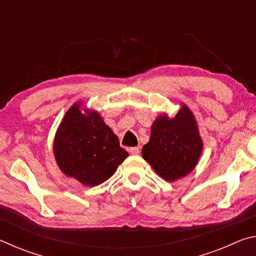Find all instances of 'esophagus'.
I'll return each mask as SVG.
<instances>
[{
    "label": "esophagus",
    "mask_w": 256,
    "mask_h": 256,
    "mask_svg": "<svg viewBox=\"0 0 256 256\" xmlns=\"http://www.w3.org/2000/svg\"><path fill=\"white\" fill-rule=\"evenodd\" d=\"M128 151H130V154H134V156H136V154H140V149H138V146H132V148H130Z\"/></svg>",
    "instance_id": "esophagus-1"
}]
</instances>
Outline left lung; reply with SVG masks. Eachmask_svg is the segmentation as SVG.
<instances>
[{
    "mask_svg": "<svg viewBox=\"0 0 256 256\" xmlns=\"http://www.w3.org/2000/svg\"><path fill=\"white\" fill-rule=\"evenodd\" d=\"M203 141L192 110L182 104L180 110L170 118L160 114L151 125L150 140L142 149V157L167 182L185 177L198 162Z\"/></svg>",
    "mask_w": 256,
    "mask_h": 256,
    "instance_id": "1",
    "label": "left lung"
}]
</instances>
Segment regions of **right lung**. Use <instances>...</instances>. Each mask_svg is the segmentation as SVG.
I'll return each instance as SVG.
<instances>
[{"label": "right lung", "instance_id": "1", "mask_svg": "<svg viewBox=\"0 0 256 256\" xmlns=\"http://www.w3.org/2000/svg\"><path fill=\"white\" fill-rule=\"evenodd\" d=\"M81 105V102L73 104L60 120L53 152L64 175L82 185L97 186L114 175L128 154L102 115Z\"/></svg>", "mask_w": 256, "mask_h": 256}]
</instances>
